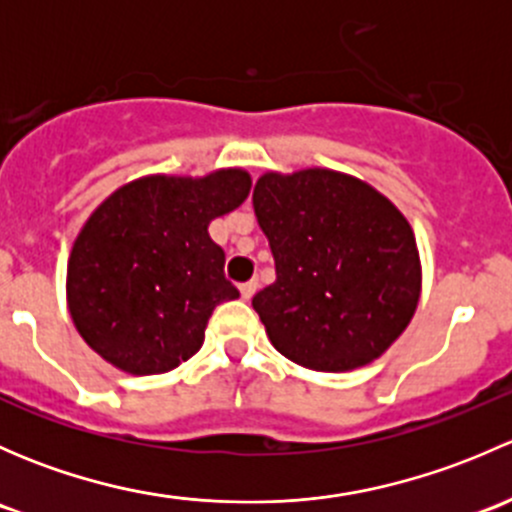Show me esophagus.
Segmentation results:
<instances>
[{
  "label": "esophagus",
  "mask_w": 512,
  "mask_h": 512,
  "mask_svg": "<svg viewBox=\"0 0 512 512\" xmlns=\"http://www.w3.org/2000/svg\"><path fill=\"white\" fill-rule=\"evenodd\" d=\"M255 292H257V280L240 285V294H242V299H245V302H250L252 294H255Z\"/></svg>",
  "instance_id": "obj_1"
}]
</instances>
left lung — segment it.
<instances>
[{
    "mask_svg": "<svg viewBox=\"0 0 512 512\" xmlns=\"http://www.w3.org/2000/svg\"><path fill=\"white\" fill-rule=\"evenodd\" d=\"M252 205L275 257V285L252 299L272 347L314 371L379 359L421 299V257L404 213L332 168L267 170Z\"/></svg>",
    "mask_w": 512,
    "mask_h": 512,
    "instance_id": "1",
    "label": "left lung"
}]
</instances>
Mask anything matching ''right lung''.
<instances>
[{"mask_svg": "<svg viewBox=\"0 0 512 512\" xmlns=\"http://www.w3.org/2000/svg\"><path fill=\"white\" fill-rule=\"evenodd\" d=\"M250 188L245 168L153 173L89 215L66 265V304L103 361L133 376L165 374L203 347L213 309L240 297L208 225L240 208Z\"/></svg>", "mask_w": 512, "mask_h": 512, "instance_id": "add662e5", "label": "right lung"}]
</instances>
